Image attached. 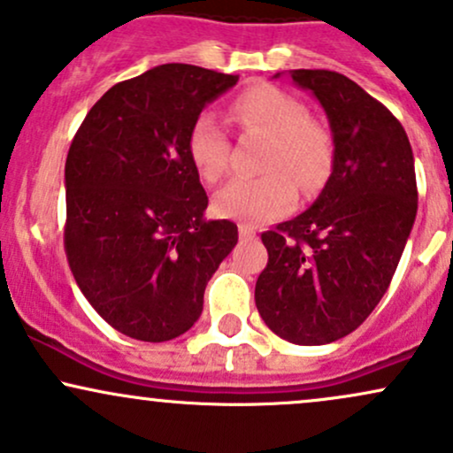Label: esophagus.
Returning a JSON list of instances; mask_svg holds the SVG:
<instances>
[{
    "instance_id": "esophagus-1",
    "label": "esophagus",
    "mask_w": 453,
    "mask_h": 453,
    "mask_svg": "<svg viewBox=\"0 0 453 453\" xmlns=\"http://www.w3.org/2000/svg\"><path fill=\"white\" fill-rule=\"evenodd\" d=\"M238 234H241L242 241H249V238H256V230H253V227L249 226V223H241V226H238Z\"/></svg>"
}]
</instances>
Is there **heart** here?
<instances>
[{
	"mask_svg": "<svg viewBox=\"0 0 453 453\" xmlns=\"http://www.w3.org/2000/svg\"><path fill=\"white\" fill-rule=\"evenodd\" d=\"M230 112L242 129L270 136V144L262 159L266 174L238 176L217 191L215 211L221 217L266 223L292 209L298 187L313 194L326 183L334 164V140L309 117L298 97L273 85L249 87L234 97ZM187 150L206 183H219L226 176L232 144L215 114L196 119Z\"/></svg>",
	"mask_w": 453,
	"mask_h": 453,
	"instance_id": "obj_1",
	"label": "heart"
}]
</instances>
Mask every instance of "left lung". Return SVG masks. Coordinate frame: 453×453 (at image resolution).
<instances>
[{"mask_svg":"<svg viewBox=\"0 0 453 453\" xmlns=\"http://www.w3.org/2000/svg\"><path fill=\"white\" fill-rule=\"evenodd\" d=\"M279 76V74H277ZM327 114L332 174L311 209L262 234V319L296 345H326L362 326L388 292L418 212L413 150L392 112L351 78L292 70Z\"/></svg>","mask_w":453,"mask_h":453,"instance_id":"obj_1","label":"left lung"}]
</instances>
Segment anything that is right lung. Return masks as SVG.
<instances>
[{"mask_svg": "<svg viewBox=\"0 0 453 453\" xmlns=\"http://www.w3.org/2000/svg\"><path fill=\"white\" fill-rule=\"evenodd\" d=\"M238 76L165 64L117 82L93 104L65 159L67 264L114 330L164 342L196 324L204 289L238 242L206 221L209 196L187 138Z\"/></svg>", "mask_w": 453, "mask_h": 453, "instance_id": "right-lung-1", "label": "right lung"}]
</instances>
